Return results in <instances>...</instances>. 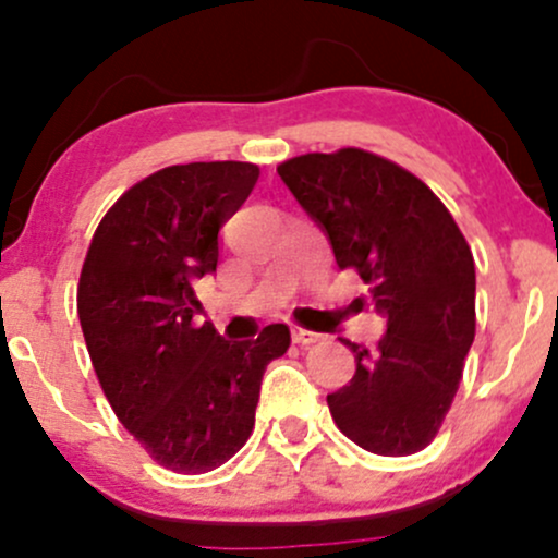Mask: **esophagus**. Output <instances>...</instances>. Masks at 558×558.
Masks as SVG:
<instances>
[{
  "instance_id": "esophagus-1",
  "label": "esophagus",
  "mask_w": 558,
  "mask_h": 558,
  "mask_svg": "<svg viewBox=\"0 0 558 558\" xmlns=\"http://www.w3.org/2000/svg\"><path fill=\"white\" fill-rule=\"evenodd\" d=\"M291 338H293V343H299V345H312V343H317L323 336H319V332H312L306 328H299V325H293Z\"/></svg>"
}]
</instances>
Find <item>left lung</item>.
I'll return each instance as SVG.
<instances>
[{
	"instance_id": "obj_1",
	"label": "left lung",
	"mask_w": 558,
	"mask_h": 558,
	"mask_svg": "<svg viewBox=\"0 0 558 558\" xmlns=\"http://www.w3.org/2000/svg\"><path fill=\"white\" fill-rule=\"evenodd\" d=\"M278 175L386 319L375 351L341 338L356 373L328 393L338 430L380 457L422 451L475 341V259L462 230L420 178L369 151L301 155Z\"/></svg>"
}]
</instances>
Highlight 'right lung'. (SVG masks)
<instances>
[{
  "instance_id": "1",
  "label": "right lung",
  "mask_w": 558,
  "mask_h": 558,
  "mask_svg": "<svg viewBox=\"0 0 558 558\" xmlns=\"http://www.w3.org/2000/svg\"><path fill=\"white\" fill-rule=\"evenodd\" d=\"M259 178L252 162L172 165L128 189L96 228L78 283L94 373L125 430L165 470L202 475L254 430L262 375L291 332L226 341L194 325L196 280L220 259V228Z\"/></svg>"
}]
</instances>
